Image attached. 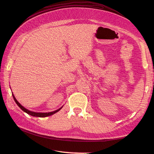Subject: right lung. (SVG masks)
<instances>
[{"label":"right lung","instance_id":"right-lung-1","mask_svg":"<svg viewBox=\"0 0 154 154\" xmlns=\"http://www.w3.org/2000/svg\"><path fill=\"white\" fill-rule=\"evenodd\" d=\"M12 94L13 98H14V99L15 103H17V106H18L23 112H25L26 113H27V114H29V115H30V116H34V117H48V116H52V115L55 114V113H57V112H59V111L62 108V107H63V106H62V107H61L60 108H59V109H57V110H54V111H53V112H33V111H30V110H29L27 109L26 108L24 107L23 106H22V105L17 100V99H15V96H14V95L13 94V93H12Z\"/></svg>","mask_w":154,"mask_h":154}]
</instances>
